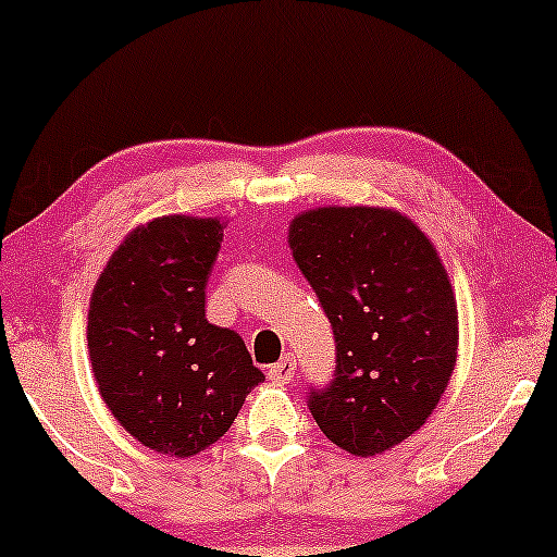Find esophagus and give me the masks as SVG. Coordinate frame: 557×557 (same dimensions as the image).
<instances>
[{"instance_id":"obj_1","label":"esophagus","mask_w":557,"mask_h":557,"mask_svg":"<svg viewBox=\"0 0 557 557\" xmlns=\"http://www.w3.org/2000/svg\"><path fill=\"white\" fill-rule=\"evenodd\" d=\"M293 374H296V359L290 354L283 356L274 367H270V380L274 382H290Z\"/></svg>"}]
</instances>
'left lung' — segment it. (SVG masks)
I'll return each mask as SVG.
<instances>
[{
	"instance_id": "1",
	"label": "left lung",
	"mask_w": 557,
	"mask_h": 557,
	"mask_svg": "<svg viewBox=\"0 0 557 557\" xmlns=\"http://www.w3.org/2000/svg\"><path fill=\"white\" fill-rule=\"evenodd\" d=\"M287 240L335 335V372L309 387L306 406L337 447L376 456L430 419L456 367L445 267L389 209H314L293 220Z\"/></svg>"
}]
</instances>
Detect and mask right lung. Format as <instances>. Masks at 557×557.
I'll return each instance as SVG.
<instances>
[{
  "instance_id": "add662e5",
  "label": "right lung",
  "mask_w": 557,
  "mask_h": 557,
  "mask_svg": "<svg viewBox=\"0 0 557 557\" xmlns=\"http://www.w3.org/2000/svg\"><path fill=\"white\" fill-rule=\"evenodd\" d=\"M225 225L162 216L133 230L94 287L88 354L114 419L140 445L188 458L230 430L264 380L235 330L207 319Z\"/></svg>"
}]
</instances>
